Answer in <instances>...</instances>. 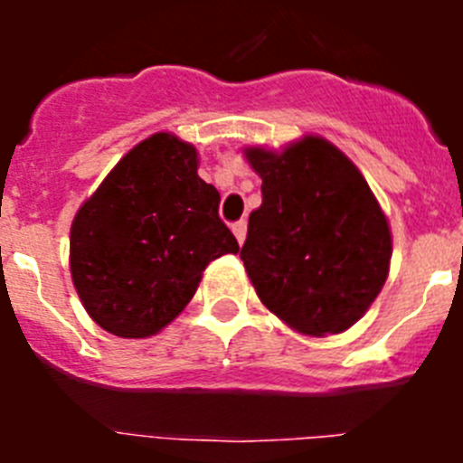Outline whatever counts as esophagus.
Listing matches in <instances>:
<instances>
[{
    "mask_svg": "<svg viewBox=\"0 0 463 463\" xmlns=\"http://www.w3.org/2000/svg\"><path fill=\"white\" fill-rule=\"evenodd\" d=\"M232 232H234L236 241H239V243H243L245 234H248V222H245V220H239V222L232 224Z\"/></svg>",
    "mask_w": 463,
    "mask_h": 463,
    "instance_id": "1",
    "label": "esophagus"
}]
</instances>
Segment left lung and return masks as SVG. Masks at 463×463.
I'll use <instances>...</instances> for the list:
<instances>
[{
    "label": "left lung",
    "mask_w": 463,
    "mask_h": 463,
    "mask_svg": "<svg viewBox=\"0 0 463 463\" xmlns=\"http://www.w3.org/2000/svg\"><path fill=\"white\" fill-rule=\"evenodd\" d=\"M245 157L261 178V206L241 248L257 297L301 334H341L390 273V224L369 183L320 137L282 153L248 148Z\"/></svg>",
    "instance_id": "1"
}]
</instances>
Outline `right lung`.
<instances>
[{
    "instance_id": "right-lung-1",
    "label": "right lung",
    "mask_w": 463,
    "mask_h": 463,
    "mask_svg": "<svg viewBox=\"0 0 463 463\" xmlns=\"http://www.w3.org/2000/svg\"><path fill=\"white\" fill-rule=\"evenodd\" d=\"M218 206L190 143L159 132L129 150L71 224L69 264L90 317L122 338L165 329L203 269L239 252Z\"/></svg>"
}]
</instances>
